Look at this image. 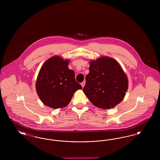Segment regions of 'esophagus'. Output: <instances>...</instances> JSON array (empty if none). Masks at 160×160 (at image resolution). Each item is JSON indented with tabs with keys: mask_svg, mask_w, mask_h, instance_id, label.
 I'll return each mask as SVG.
<instances>
[{
	"mask_svg": "<svg viewBox=\"0 0 160 160\" xmlns=\"http://www.w3.org/2000/svg\"><path fill=\"white\" fill-rule=\"evenodd\" d=\"M81 85H82V88H83L84 86V85H85V82H83L81 83Z\"/></svg>",
	"mask_w": 160,
	"mask_h": 160,
	"instance_id": "esophagus-1",
	"label": "esophagus"
}]
</instances>
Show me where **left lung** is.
<instances>
[{
	"label": "left lung",
	"mask_w": 160,
	"mask_h": 160,
	"mask_svg": "<svg viewBox=\"0 0 160 160\" xmlns=\"http://www.w3.org/2000/svg\"><path fill=\"white\" fill-rule=\"evenodd\" d=\"M84 94L97 107L110 109L122 101L128 87L127 77L114 59L104 56L90 62Z\"/></svg>",
	"instance_id": "8db88e82"
}]
</instances>
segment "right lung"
<instances>
[{"mask_svg": "<svg viewBox=\"0 0 160 160\" xmlns=\"http://www.w3.org/2000/svg\"><path fill=\"white\" fill-rule=\"evenodd\" d=\"M69 60L58 56L46 61L38 74L36 90L47 106L59 108L67 106L74 93L82 89L75 79L74 71L68 68Z\"/></svg>", "mask_w": 160, "mask_h": 160, "instance_id": "right-lung-1", "label": "right lung"}]
</instances>
